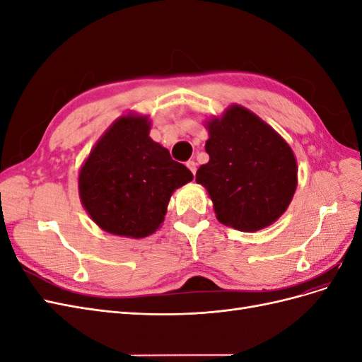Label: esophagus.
<instances>
[{"label":"esophagus","instance_id":"esophagus-1","mask_svg":"<svg viewBox=\"0 0 362 362\" xmlns=\"http://www.w3.org/2000/svg\"><path fill=\"white\" fill-rule=\"evenodd\" d=\"M185 166H187L190 169V172L194 175L196 173V163L193 160H189L187 163H185Z\"/></svg>","mask_w":362,"mask_h":362}]
</instances>
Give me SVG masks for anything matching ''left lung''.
<instances>
[{
    "instance_id": "obj_1",
    "label": "left lung",
    "mask_w": 362,
    "mask_h": 362,
    "mask_svg": "<svg viewBox=\"0 0 362 362\" xmlns=\"http://www.w3.org/2000/svg\"><path fill=\"white\" fill-rule=\"evenodd\" d=\"M210 161L196 172L218 222L254 233L287 210L298 185L291 148L275 129L240 105L208 124Z\"/></svg>"
}]
</instances>
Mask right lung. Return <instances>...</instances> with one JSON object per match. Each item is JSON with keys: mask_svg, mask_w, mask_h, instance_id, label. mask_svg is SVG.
<instances>
[{"mask_svg": "<svg viewBox=\"0 0 362 362\" xmlns=\"http://www.w3.org/2000/svg\"><path fill=\"white\" fill-rule=\"evenodd\" d=\"M193 180L184 164L149 137L144 116L108 128L80 170V198L104 231L141 238L157 231L175 189Z\"/></svg>", "mask_w": 362, "mask_h": 362, "instance_id": "add662e5", "label": "right lung"}]
</instances>
